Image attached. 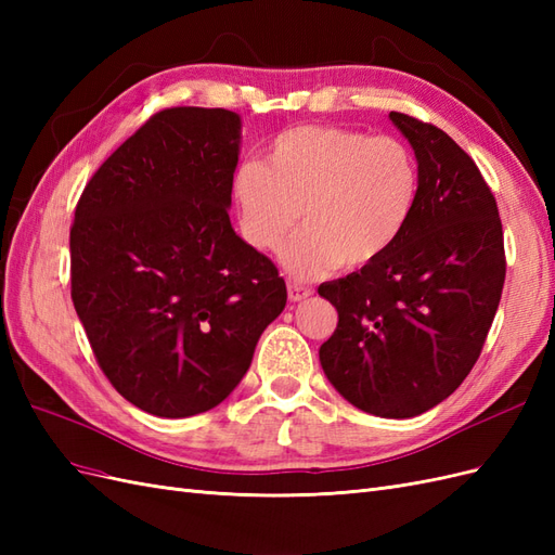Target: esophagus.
I'll return each instance as SVG.
<instances>
[{
  "instance_id": "obj_1",
  "label": "esophagus",
  "mask_w": 555,
  "mask_h": 555,
  "mask_svg": "<svg viewBox=\"0 0 555 555\" xmlns=\"http://www.w3.org/2000/svg\"><path fill=\"white\" fill-rule=\"evenodd\" d=\"M287 292H289L292 304H298V300H306V298L312 296V289L306 287V284H300V282H289Z\"/></svg>"
}]
</instances>
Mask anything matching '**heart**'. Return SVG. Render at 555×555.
Segmentation results:
<instances>
[{"label":"heart","instance_id":"obj_1","mask_svg":"<svg viewBox=\"0 0 555 555\" xmlns=\"http://www.w3.org/2000/svg\"><path fill=\"white\" fill-rule=\"evenodd\" d=\"M418 188L416 157L402 141L306 125L280 133L268 164H241L231 190L243 238L259 251L278 249L300 210L304 229L280 261L296 278H314L391 249L412 220Z\"/></svg>","mask_w":555,"mask_h":555}]
</instances>
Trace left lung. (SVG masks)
<instances>
[{"label": "left lung", "instance_id": "1", "mask_svg": "<svg viewBox=\"0 0 555 555\" xmlns=\"http://www.w3.org/2000/svg\"><path fill=\"white\" fill-rule=\"evenodd\" d=\"M422 173L410 224L361 271L319 284L338 328L319 347L324 375L351 405L386 418L424 414L477 363L505 284L495 196L449 133L389 113Z\"/></svg>", "mask_w": 555, "mask_h": 555}]
</instances>
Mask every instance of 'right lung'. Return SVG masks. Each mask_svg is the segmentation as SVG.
Listing matches in <instances>:
<instances>
[{
  "mask_svg": "<svg viewBox=\"0 0 555 555\" xmlns=\"http://www.w3.org/2000/svg\"><path fill=\"white\" fill-rule=\"evenodd\" d=\"M241 117L155 113L99 166L72 227V298L94 359L139 410L182 418L236 389L287 306L229 220Z\"/></svg>",
  "mask_w": 555,
  "mask_h": 555,
  "instance_id": "add662e5",
  "label": "right lung"
}]
</instances>
